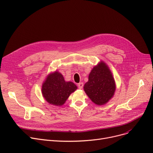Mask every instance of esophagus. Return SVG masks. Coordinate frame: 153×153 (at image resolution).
Listing matches in <instances>:
<instances>
[{
	"instance_id": "34e87169",
	"label": "esophagus",
	"mask_w": 153,
	"mask_h": 153,
	"mask_svg": "<svg viewBox=\"0 0 153 153\" xmlns=\"http://www.w3.org/2000/svg\"><path fill=\"white\" fill-rule=\"evenodd\" d=\"M77 86H78V88H79V89H82L83 86H84V84H83L82 82H81V83H79V84H78Z\"/></svg>"
}]
</instances>
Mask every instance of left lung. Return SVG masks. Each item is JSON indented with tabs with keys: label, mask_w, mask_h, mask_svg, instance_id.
<instances>
[{
	"label": "left lung",
	"mask_w": 153,
	"mask_h": 153,
	"mask_svg": "<svg viewBox=\"0 0 153 153\" xmlns=\"http://www.w3.org/2000/svg\"><path fill=\"white\" fill-rule=\"evenodd\" d=\"M115 82L111 72L106 64L101 61L94 67L89 75L84 89L90 99L95 104L102 105L113 97Z\"/></svg>",
	"instance_id": "left-lung-1"
}]
</instances>
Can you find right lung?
I'll return each mask as SVG.
<instances>
[{"instance_id":"1","label":"right lung","mask_w":153,"mask_h":153,"mask_svg":"<svg viewBox=\"0 0 153 153\" xmlns=\"http://www.w3.org/2000/svg\"><path fill=\"white\" fill-rule=\"evenodd\" d=\"M77 88L73 82L64 81L60 72L55 71L47 76L43 84L42 91L43 97L48 103L61 106Z\"/></svg>"}]
</instances>
